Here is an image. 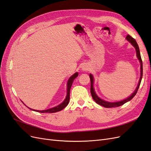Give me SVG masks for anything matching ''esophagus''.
Listing matches in <instances>:
<instances>
[{"instance_id": "obj_1", "label": "esophagus", "mask_w": 151, "mask_h": 151, "mask_svg": "<svg viewBox=\"0 0 151 151\" xmlns=\"http://www.w3.org/2000/svg\"><path fill=\"white\" fill-rule=\"evenodd\" d=\"M83 70H87V69H86V68H83Z\"/></svg>"}]
</instances>
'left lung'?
I'll list each match as a JSON object with an SVG mask.
<instances>
[{"label":"left lung","instance_id":"1","mask_svg":"<svg viewBox=\"0 0 151 151\" xmlns=\"http://www.w3.org/2000/svg\"><path fill=\"white\" fill-rule=\"evenodd\" d=\"M127 40L128 41L130 42L131 44H132V45L135 47V49H136V52H137V56L138 58V59H139V61L140 63V80H139V84H138L137 85V88L135 89V92H133L131 96L128 97L127 99H126L124 100H123L122 101H119V102H107V101H103L101 99H100L99 97L96 92H95L94 91V89H93V76L90 74V92H91V94H92V97L93 98V99L96 102V103H97L98 104H99L101 106H104L105 107H107V108H110V107H119L120 106L122 105H123L124 103L127 102L128 101H130V100H132V99L133 98V97H134L137 91L138 90H139V88L140 87V82H141V80H142V75H143V67H142V59H141V56H140V50H139V45H138L137 42L135 41V40L133 38V37H132L130 35H128L126 37Z\"/></svg>","mask_w":151,"mask_h":151}]
</instances>
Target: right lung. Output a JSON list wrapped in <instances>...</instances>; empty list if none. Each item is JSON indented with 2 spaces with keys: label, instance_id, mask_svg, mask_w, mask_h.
<instances>
[{
  "label": "right lung",
  "instance_id": "right-lung-1",
  "mask_svg": "<svg viewBox=\"0 0 151 151\" xmlns=\"http://www.w3.org/2000/svg\"><path fill=\"white\" fill-rule=\"evenodd\" d=\"M78 75V73H75L74 75H73L70 79H69L68 81V85H67V96L66 97L65 99V100H64L61 104H59V106H56V107H52V108H50L49 109H46V110H42V111H39V110H35V109H30L31 110H33L34 111H36V112H39V113H56V112L60 111H61L62 109H63L64 107H66L68 104L69 101H70V89L71 87V85L73 84V80H74L77 76Z\"/></svg>",
  "mask_w": 151,
  "mask_h": 151
}]
</instances>
